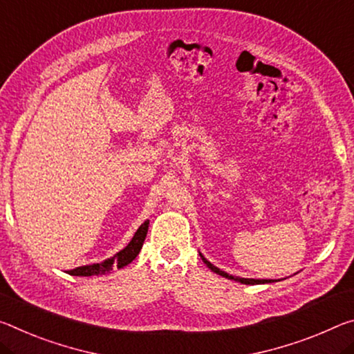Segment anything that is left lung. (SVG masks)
Masks as SVG:
<instances>
[{"label": "left lung", "instance_id": "left-lung-1", "mask_svg": "<svg viewBox=\"0 0 354 354\" xmlns=\"http://www.w3.org/2000/svg\"><path fill=\"white\" fill-rule=\"evenodd\" d=\"M201 260H203L205 265L211 269V271H214L216 274H218V276L222 277H227V279H232V280H236V282H241V283H245V285H258V283H272L274 280L272 279H244V277H234L232 276V274H227L225 271H221V269L216 268L214 265H211L209 261L206 260V258L200 254Z\"/></svg>", "mask_w": 354, "mask_h": 354}]
</instances>
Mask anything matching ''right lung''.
<instances>
[{"label":"right lung","instance_id":"right-lung-1","mask_svg":"<svg viewBox=\"0 0 354 354\" xmlns=\"http://www.w3.org/2000/svg\"><path fill=\"white\" fill-rule=\"evenodd\" d=\"M148 225L149 221L143 222L140 228L133 234V238L131 243H129L124 249L118 252L116 255H113L109 260H105L102 263H94V265H86V266H80L72 269V271H67L71 276H104V274H109L113 268H124L126 265H129L132 260H136V257L138 255L140 249L143 248L145 238H147L148 233Z\"/></svg>","mask_w":354,"mask_h":354}]
</instances>
